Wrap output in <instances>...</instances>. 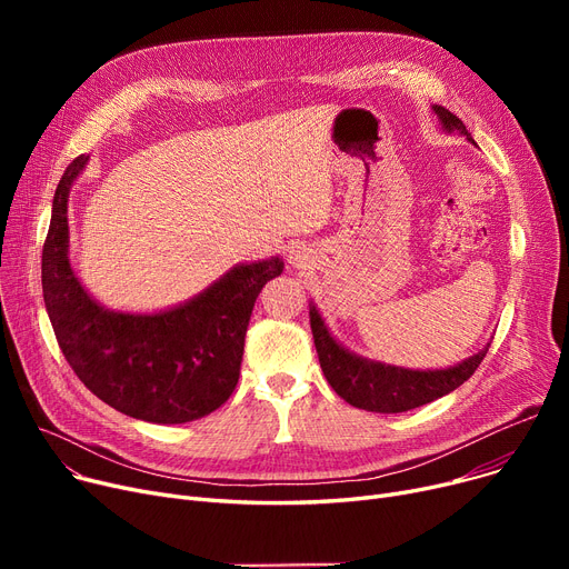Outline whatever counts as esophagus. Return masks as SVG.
Instances as JSON below:
<instances>
[{
    "label": "esophagus",
    "instance_id": "esophagus-1",
    "mask_svg": "<svg viewBox=\"0 0 569 569\" xmlns=\"http://www.w3.org/2000/svg\"><path fill=\"white\" fill-rule=\"evenodd\" d=\"M290 260H292V262H302V256L295 253V256H290Z\"/></svg>",
    "mask_w": 569,
    "mask_h": 569
}]
</instances>
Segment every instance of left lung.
I'll return each instance as SVG.
<instances>
[{
  "mask_svg": "<svg viewBox=\"0 0 569 569\" xmlns=\"http://www.w3.org/2000/svg\"><path fill=\"white\" fill-rule=\"evenodd\" d=\"M431 110L436 112L442 131H457L466 136L468 142L477 144L457 114L445 110L442 106H431ZM309 318L318 360L327 382L332 385V390L343 401L369 412H406L455 392L480 367L491 346L487 343L480 352L447 369H406L369 360V357L343 348L332 337L330 327L325 325L313 302L309 305Z\"/></svg>",
  "mask_w": 569,
  "mask_h": 569,
  "instance_id": "left-lung-1",
  "label": "left lung"
}]
</instances>
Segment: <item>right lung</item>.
I'll return each instance as SVG.
<instances>
[{
    "mask_svg": "<svg viewBox=\"0 0 569 569\" xmlns=\"http://www.w3.org/2000/svg\"><path fill=\"white\" fill-rule=\"evenodd\" d=\"M87 161L78 157L59 179L43 244V300L59 348L87 390L114 410L152 425L200 420L232 395L256 297L283 272V260L239 262L163 311L103 307L69 260V193Z\"/></svg>",
    "mask_w": 569,
    "mask_h": 569,
    "instance_id": "right-lung-1",
    "label": "right lung"
}]
</instances>
